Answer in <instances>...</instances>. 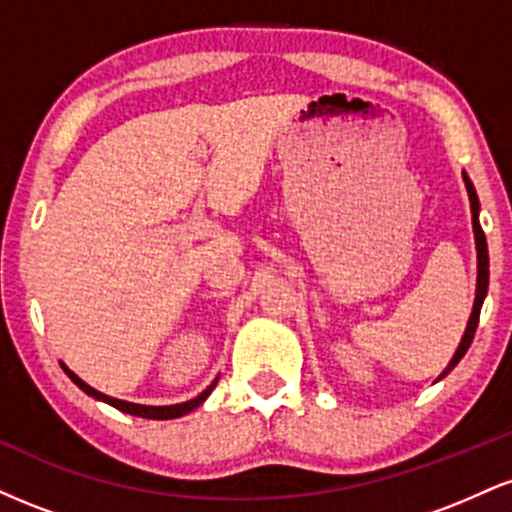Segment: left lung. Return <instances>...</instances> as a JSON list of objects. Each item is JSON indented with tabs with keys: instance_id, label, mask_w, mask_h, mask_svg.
<instances>
[{
	"instance_id": "left-lung-1",
	"label": "left lung",
	"mask_w": 512,
	"mask_h": 512,
	"mask_svg": "<svg viewBox=\"0 0 512 512\" xmlns=\"http://www.w3.org/2000/svg\"><path fill=\"white\" fill-rule=\"evenodd\" d=\"M462 178H464V185H467V192H469V204H472V226H474V240H477V272H479L477 274V298H474V308H472V315H469L467 330H464L462 342H460V346H457L455 356L450 358L448 368L440 373V378H445V375H448L450 370L460 363V358L467 354L469 344H472V339H474V332H477L481 305H484L486 291H489V248H486V236H484V231H481V223H479V197H477V190H474L472 180L467 178V173H464Z\"/></svg>"
}]
</instances>
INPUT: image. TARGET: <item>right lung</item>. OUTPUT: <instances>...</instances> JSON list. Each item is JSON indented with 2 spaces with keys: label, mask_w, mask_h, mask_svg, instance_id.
I'll use <instances>...</instances> for the list:
<instances>
[{
  "label": "right lung",
  "mask_w": 512,
  "mask_h": 512,
  "mask_svg": "<svg viewBox=\"0 0 512 512\" xmlns=\"http://www.w3.org/2000/svg\"><path fill=\"white\" fill-rule=\"evenodd\" d=\"M60 366L64 368V373H67L69 378H72V383H74V385H79L81 390H84L88 397H93V399H101V402L110 404V407H115V409L125 411V414H132V416H142V419H156V421L178 419V416H185V414H190L192 409H197L199 404H202L204 399H207V397L211 395V390H214L216 383H219V378H216L214 383H211V385L207 387V390L202 392V395H197L195 399H190V402H182V404H170V407H146V404H134V402H125V399H115V397H108V395H103V392L93 390L91 385H86L84 380H81L79 375H74L72 370H69L67 366H64V363H60Z\"/></svg>",
  "instance_id": "1"
}]
</instances>
